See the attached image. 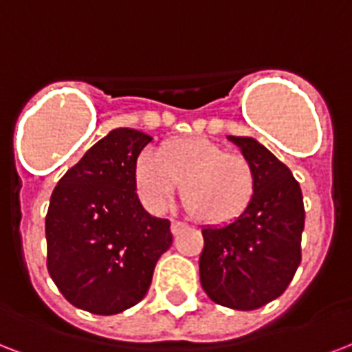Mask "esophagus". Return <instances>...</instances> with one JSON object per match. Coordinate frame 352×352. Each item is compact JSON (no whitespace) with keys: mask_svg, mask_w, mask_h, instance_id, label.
I'll return each mask as SVG.
<instances>
[{"mask_svg":"<svg viewBox=\"0 0 352 352\" xmlns=\"http://www.w3.org/2000/svg\"><path fill=\"white\" fill-rule=\"evenodd\" d=\"M185 224L184 222H178V220H173V224H170V231H173V235H178L179 231L184 230Z\"/></svg>","mask_w":352,"mask_h":352,"instance_id":"34e87169","label":"esophagus"}]
</instances>
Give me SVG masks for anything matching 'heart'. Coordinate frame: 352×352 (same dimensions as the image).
<instances>
[{"mask_svg":"<svg viewBox=\"0 0 352 352\" xmlns=\"http://www.w3.org/2000/svg\"><path fill=\"white\" fill-rule=\"evenodd\" d=\"M133 182L151 211H163L182 184L187 209L213 226L236 219L255 192L250 160L200 138L168 141L160 154L143 152L133 167Z\"/></svg>","mask_w":352,"mask_h":352,"instance_id":"1","label":"heart"}]
</instances>
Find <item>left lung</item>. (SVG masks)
<instances>
[{
  "mask_svg": "<svg viewBox=\"0 0 352 352\" xmlns=\"http://www.w3.org/2000/svg\"><path fill=\"white\" fill-rule=\"evenodd\" d=\"M255 170L252 201L236 219L201 230L200 283L211 301L235 310L264 307L290 285L301 263V187L264 145L228 135Z\"/></svg>",
  "mask_w": 352,
  "mask_h": 352,
  "instance_id": "8db88e82",
  "label": "left lung"
}]
</instances>
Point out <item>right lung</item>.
<instances>
[{
    "mask_svg": "<svg viewBox=\"0 0 352 352\" xmlns=\"http://www.w3.org/2000/svg\"><path fill=\"white\" fill-rule=\"evenodd\" d=\"M151 141L132 128L111 130L51 195L47 270L77 309L111 316L139 303L173 244L170 222L146 213L135 192L133 167Z\"/></svg>",
    "mask_w": 352,
    "mask_h": 352,
    "instance_id": "add662e5",
    "label": "right lung"
}]
</instances>
